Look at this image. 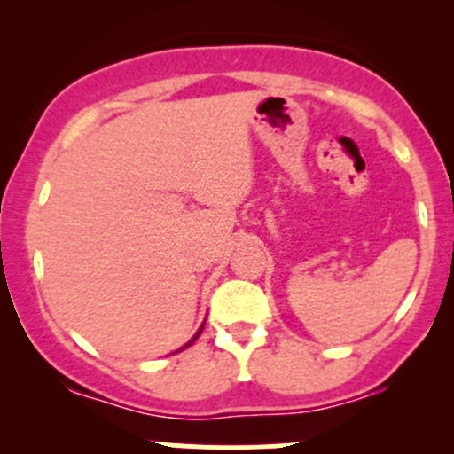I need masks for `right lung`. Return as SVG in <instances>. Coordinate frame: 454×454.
<instances>
[{"label":"right lung","instance_id":"1","mask_svg":"<svg viewBox=\"0 0 454 454\" xmlns=\"http://www.w3.org/2000/svg\"><path fill=\"white\" fill-rule=\"evenodd\" d=\"M198 335H200V331H198V333H196V337H198ZM196 337H194V340H196ZM194 340H192V341H194ZM192 341H190V343H192ZM190 343H187V346H190Z\"/></svg>","mask_w":454,"mask_h":454}]
</instances>
